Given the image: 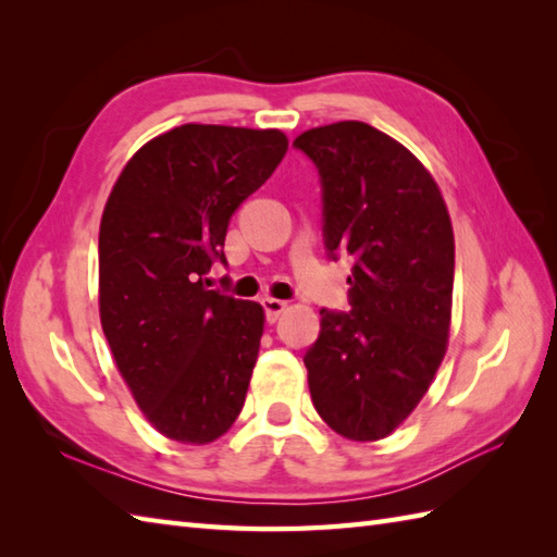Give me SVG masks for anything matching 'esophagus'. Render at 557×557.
I'll use <instances>...</instances> for the list:
<instances>
[{
  "label": "esophagus",
  "mask_w": 557,
  "mask_h": 557,
  "mask_svg": "<svg viewBox=\"0 0 557 557\" xmlns=\"http://www.w3.org/2000/svg\"><path fill=\"white\" fill-rule=\"evenodd\" d=\"M287 301H282V299H272V297H265L263 299V309H265V315H268V321L270 323H275L277 318L287 311Z\"/></svg>",
  "instance_id": "34e87169"
}]
</instances>
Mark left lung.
I'll list each match as a JSON object with an SVG mask.
<instances>
[{"instance_id": "left-lung-1", "label": "left lung", "mask_w": 557, "mask_h": 557, "mask_svg": "<svg viewBox=\"0 0 557 557\" xmlns=\"http://www.w3.org/2000/svg\"><path fill=\"white\" fill-rule=\"evenodd\" d=\"M323 182L325 246L354 258L349 313L321 311L306 351L315 411L342 437L397 431L429 393L453 321L455 234L431 172L363 122L297 136Z\"/></svg>"}]
</instances>
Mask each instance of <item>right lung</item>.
Masks as SVG:
<instances>
[{
	"mask_svg": "<svg viewBox=\"0 0 557 557\" xmlns=\"http://www.w3.org/2000/svg\"><path fill=\"white\" fill-rule=\"evenodd\" d=\"M289 148L280 128L182 124L124 164L100 220V323L152 429L206 445L244 407L265 311L208 289L232 212Z\"/></svg>",
	"mask_w": 557,
	"mask_h": 557,
	"instance_id": "1",
	"label": "right lung"
}]
</instances>
